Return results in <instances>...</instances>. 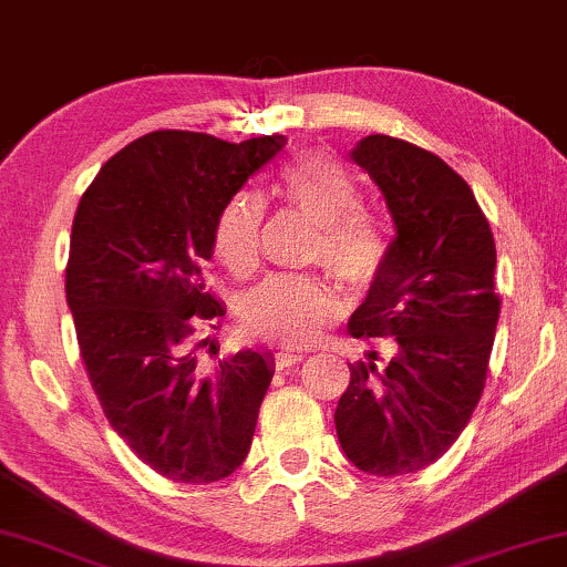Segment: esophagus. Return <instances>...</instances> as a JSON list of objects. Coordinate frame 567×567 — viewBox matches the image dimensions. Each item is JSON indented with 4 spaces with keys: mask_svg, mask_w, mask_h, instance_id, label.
<instances>
[{
    "mask_svg": "<svg viewBox=\"0 0 567 567\" xmlns=\"http://www.w3.org/2000/svg\"><path fill=\"white\" fill-rule=\"evenodd\" d=\"M303 358H306V352H300V350H282L275 354V362H277V368H290Z\"/></svg>",
    "mask_w": 567,
    "mask_h": 567,
    "instance_id": "34e87169",
    "label": "esophagus"
}]
</instances>
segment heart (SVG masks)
Masks as SVG:
<instances>
[{
    "label": "heart",
    "mask_w": 567,
    "mask_h": 567,
    "mask_svg": "<svg viewBox=\"0 0 567 567\" xmlns=\"http://www.w3.org/2000/svg\"><path fill=\"white\" fill-rule=\"evenodd\" d=\"M279 194L319 225L311 259L321 261L347 290H371L389 267V238L379 215L360 207L352 173L329 155L306 153L279 171ZM267 202L259 192L230 196L215 223V256L230 275L246 277L259 264ZM339 300L319 275H275L248 290L238 319L254 337L279 344H308L337 313Z\"/></svg>",
    "instance_id": "obj_1"
}]
</instances>
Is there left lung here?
<instances>
[{"mask_svg":"<svg viewBox=\"0 0 567 567\" xmlns=\"http://www.w3.org/2000/svg\"><path fill=\"white\" fill-rule=\"evenodd\" d=\"M352 161L379 184L396 238L347 329L391 339L394 352L350 365L334 422L358 470L399 477L454 446L485 389L501 316L495 240L470 184L437 155L371 134Z\"/></svg>","mask_w":567,"mask_h":567,"instance_id":"1","label":"left lung"}]
</instances>
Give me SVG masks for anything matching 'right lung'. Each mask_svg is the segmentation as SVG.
Segmentation results:
<instances>
[{
    "label": "right lung",
    "mask_w": 567,
    "mask_h": 567,
    "mask_svg": "<svg viewBox=\"0 0 567 567\" xmlns=\"http://www.w3.org/2000/svg\"><path fill=\"white\" fill-rule=\"evenodd\" d=\"M282 145L150 132L103 165L74 213L66 303L87 379L126 446L173 482L230 477L251 449L271 360L246 350L202 373L196 331L225 313L202 261L223 207Z\"/></svg>",
    "instance_id": "obj_1"
}]
</instances>
